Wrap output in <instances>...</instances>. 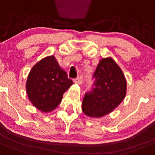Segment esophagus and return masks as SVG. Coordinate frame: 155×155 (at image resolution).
Here are the masks:
<instances>
[{
    "instance_id": "34e87169",
    "label": "esophagus",
    "mask_w": 155,
    "mask_h": 155,
    "mask_svg": "<svg viewBox=\"0 0 155 155\" xmlns=\"http://www.w3.org/2000/svg\"><path fill=\"white\" fill-rule=\"evenodd\" d=\"M74 82L75 83L78 84V85H81L82 82V76H79V77H77L76 79H74Z\"/></svg>"
}]
</instances>
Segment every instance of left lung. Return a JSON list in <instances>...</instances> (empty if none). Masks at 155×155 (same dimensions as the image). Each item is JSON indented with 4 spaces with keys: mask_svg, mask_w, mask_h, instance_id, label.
Wrapping results in <instances>:
<instances>
[{
    "mask_svg": "<svg viewBox=\"0 0 155 155\" xmlns=\"http://www.w3.org/2000/svg\"><path fill=\"white\" fill-rule=\"evenodd\" d=\"M94 88L85 94L82 110L91 118H101L112 112L124 100L127 80L118 64L111 57L102 58L95 72Z\"/></svg>",
    "mask_w": 155,
    "mask_h": 155,
    "instance_id": "8db88e82",
    "label": "left lung"
}]
</instances>
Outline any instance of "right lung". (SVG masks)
I'll return each instance as SVG.
<instances>
[{
  "label": "right lung",
  "mask_w": 155,
  "mask_h": 155,
  "mask_svg": "<svg viewBox=\"0 0 155 155\" xmlns=\"http://www.w3.org/2000/svg\"><path fill=\"white\" fill-rule=\"evenodd\" d=\"M54 56H48L35 64L25 83L33 106L41 112H51L62 101L64 93L73 85Z\"/></svg>",
  "instance_id": "1"
}]
</instances>
